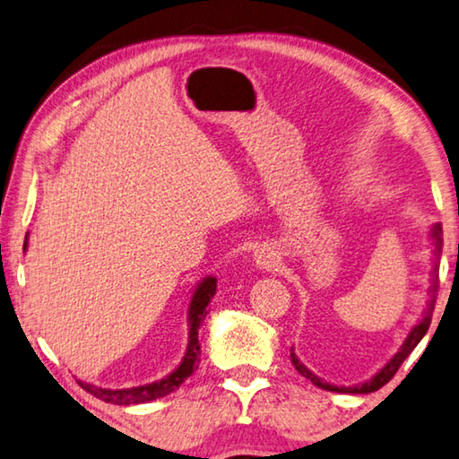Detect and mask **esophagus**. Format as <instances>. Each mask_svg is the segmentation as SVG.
I'll return each mask as SVG.
<instances>
[{"label":"esophagus","mask_w":459,"mask_h":459,"mask_svg":"<svg viewBox=\"0 0 459 459\" xmlns=\"http://www.w3.org/2000/svg\"><path fill=\"white\" fill-rule=\"evenodd\" d=\"M255 265L263 271H277L279 267V253L273 251L269 245H263L259 247L257 251H255Z\"/></svg>","instance_id":"1"}]
</instances>
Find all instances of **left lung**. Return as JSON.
Segmentation results:
<instances>
[{"label":"left lung","mask_w":459,"mask_h":459,"mask_svg":"<svg viewBox=\"0 0 459 459\" xmlns=\"http://www.w3.org/2000/svg\"><path fill=\"white\" fill-rule=\"evenodd\" d=\"M431 238H433V245H435V257H439L441 255V247H444V232H441V224L435 222L431 227ZM439 283V275H437V265L433 269V281H431V290H429V301H427V307L423 309V316L421 320H419L411 332L407 333L405 342H403L401 348L397 351V354L393 356L391 360H388L383 368H380L375 377H370L368 380H364L360 385H354V386H336V385H330V383H324L320 377H316L312 370H307L304 364L299 362L298 356L291 351V362L295 370L299 372L301 377H306L312 380L316 386L324 388V391H333V393H352V394H367V393H375L378 391L380 386H385L388 380L394 377V372L399 370V367L403 362H405L407 356L415 351V346L419 342L423 340V336L429 330V324H431V314H433V307H435V293H437V285Z\"/></svg>","instance_id":"8db88e82"}]
</instances>
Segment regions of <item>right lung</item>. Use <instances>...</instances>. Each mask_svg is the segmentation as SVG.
Masks as SVG:
<instances>
[{"instance_id": "obj_1", "label": "right lung", "mask_w": 459, "mask_h": 459, "mask_svg": "<svg viewBox=\"0 0 459 459\" xmlns=\"http://www.w3.org/2000/svg\"><path fill=\"white\" fill-rule=\"evenodd\" d=\"M28 248V235L24 240V251ZM216 293V277H204L202 281L196 285V290L192 293L190 306H188V348H186V354L174 372H169L166 378L155 380V383L143 385V386H134V388H100L97 385L91 383H82L79 380V385L84 388V391L91 393L92 397H97L105 403H113V405H139V403H147V401H155L161 399L176 391L186 378H188L194 370L198 368L200 362V344H198V330L200 324L204 322L206 317V307L211 304V299Z\"/></svg>"}]
</instances>
